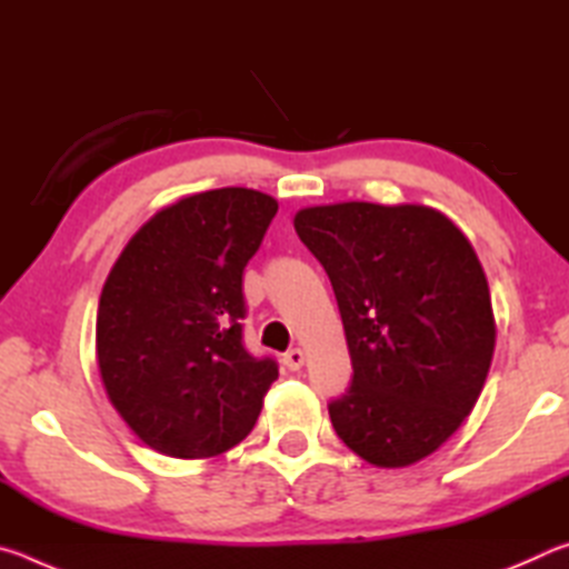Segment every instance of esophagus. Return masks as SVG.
<instances>
[{
  "instance_id": "esophagus-1",
  "label": "esophagus",
  "mask_w": 569,
  "mask_h": 569,
  "mask_svg": "<svg viewBox=\"0 0 569 569\" xmlns=\"http://www.w3.org/2000/svg\"><path fill=\"white\" fill-rule=\"evenodd\" d=\"M283 363H286V369L298 371L306 363V353L301 349H291L283 356Z\"/></svg>"
}]
</instances>
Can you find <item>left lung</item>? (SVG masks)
<instances>
[{
    "mask_svg": "<svg viewBox=\"0 0 569 569\" xmlns=\"http://www.w3.org/2000/svg\"><path fill=\"white\" fill-rule=\"evenodd\" d=\"M293 226L331 278L349 343L351 387L329 403L336 435L387 469L435 455L475 409L495 353L475 248L427 206H316Z\"/></svg>",
    "mask_w": 569,
    "mask_h": 569,
    "instance_id": "1",
    "label": "left lung"
}]
</instances>
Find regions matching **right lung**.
<instances>
[{
	"label": "right lung",
	"instance_id": "obj_1",
	"mask_svg": "<svg viewBox=\"0 0 569 569\" xmlns=\"http://www.w3.org/2000/svg\"><path fill=\"white\" fill-rule=\"evenodd\" d=\"M278 203L250 188L196 192L158 210L114 261L98 306L108 399L150 449L223 455L248 437L278 379L243 346V268Z\"/></svg>",
	"mask_w": 569,
	"mask_h": 569
}]
</instances>
